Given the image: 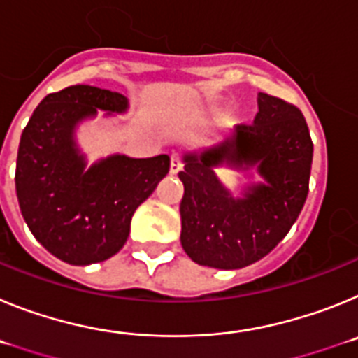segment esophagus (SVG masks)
I'll return each instance as SVG.
<instances>
[{"instance_id":"obj_1","label":"esophagus","mask_w":358,"mask_h":358,"mask_svg":"<svg viewBox=\"0 0 358 358\" xmlns=\"http://www.w3.org/2000/svg\"><path fill=\"white\" fill-rule=\"evenodd\" d=\"M181 170H182L181 157H179V154H172V156H170V173H172V176H177Z\"/></svg>"}]
</instances>
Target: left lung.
Wrapping results in <instances>:
<instances>
[{
    "mask_svg": "<svg viewBox=\"0 0 358 358\" xmlns=\"http://www.w3.org/2000/svg\"><path fill=\"white\" fill-rule=\"evenodd\" d=\"M314 145L301 110L258 93V113L220 141L185 150L181 245L199 265L242 268L276 248L308 195ZM220 168L256 169L261 181L233 194L216 176Z\"/></svg>",
    "mask_w": 358,
    "mask_h": 358,
    "instance_id": "obj_1",
    "label": "left lung"
}]
</instances>
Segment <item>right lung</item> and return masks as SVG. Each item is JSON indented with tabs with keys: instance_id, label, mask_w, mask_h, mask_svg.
Returning a JSON list of instances; mask_svg holds the SVG:
<instances>
[{
	"instance_id": "right-lung-1",
	"label": "right lung",
	"mask_w": 358,
	"mask_h": 358,
	"mask_svg": "<svg viewBox=\"0 0 358 358\" xmlns=\"http://www.w3.org/2000/svg\"><path fill=\"white\" fill-rule=\"evenodd\" d=\"M125 115L129 98L94 85L52 93L34 110L21 134L15 192L31 235L69 265L115 256L131 233V220L170 169V157L110 154L87 163L77 141L82 123Z\"/></svg>"
}]
</instances>
